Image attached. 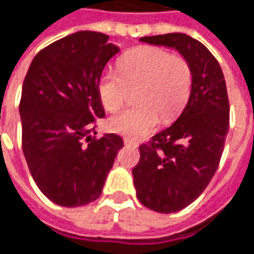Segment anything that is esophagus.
<instances>
[{"label":"esophagus","instance_id":"34e87169","mask_svg":"<svg viewBox=\"0 0 254 254\" xmlns=\"http://www.w3.org/2000/svg\"><path fill=\"white\" fill-rule=\"evenodd\" d=\"M124 145H127V146H131V148H137V146H138L137 142H134V141H130L128 138H124Z\"/></svg>","mask_w":254,"mask_h":254}]
</instances>
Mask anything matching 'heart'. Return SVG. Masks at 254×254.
I'll return each mask as SVG.
<instances>
[{"instance_id": "1", "label": "heart", "mask_w": 254, "mask_h": 254, "mask_svg": "<svg viewBox=\"0 0 254 254\" xmlns=\"http://www.w3.org/2000/svg\"><path fill=\"white\" fill-rule=\"evenodd\" d=\"M138 106L109 120V128L131 139H142L156 130L160 115L177 117L188 102L192 71L187 61L157 47H141L119 61V71L108 70L99 78L98 92L109 112H116L128 98V87H139Z\"/></svg>"}]
</instances>
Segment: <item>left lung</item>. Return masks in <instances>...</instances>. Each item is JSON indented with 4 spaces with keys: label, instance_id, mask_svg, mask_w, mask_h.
<instances>
[{
    "label": "left lung",
    "instance_id": "obj_1",
    "mask_svg": "<svg viewBox=\"0 0 254 254\" xmlns=\"http://www.w3.org/2000/svg\"><path fill=\"white\" fill-rule=\"evenodd\" d=\"M142 43L176 50L190 64L192 87L177 120L139 146L132 169L139 202L170 214L183 210L209 185L223 155L230 128V105L224 74L203 44L183 33L139 38Z\"/></svg>",
    "mask_w": 254,
    "mask_h": 254
}]
</instances>
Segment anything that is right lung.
I'll return each mask as SVG.
<instances>
[{
    "label": "right lung",
    "instance_id": "1",
    "mask_svg": "<svg viewBox=\"0 0 254 254\" xmlns=\"http://www.w3.org/2000/svg\"><path fill=\"white\" fill-rule=\"evenodd\" d=\"M108 40L98 31L64 37L37 54L24 77L19 105L24 159L37 187L59 206L98 199L124 145L116 134L98 139L91 134L105 116L99 78L120 52Z\"/></svg>",
    "mask_w": 254,
    "mask_h": 254
}]
</instances>
